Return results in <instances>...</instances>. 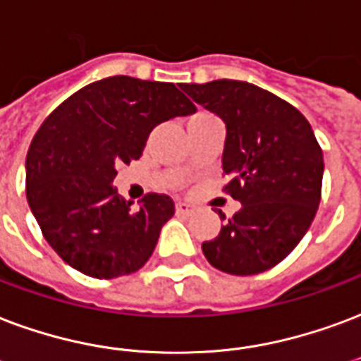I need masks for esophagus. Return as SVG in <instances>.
<instances>
[{"label":"esophagus","instance_id":"obj_1","mask_svg":"<svg viewBox=\"0 0 361 361\" xmlns=\"http://www.w3.org/2000/svg\"><path fill=\"white\" fill-rule=\"evenodd\" d=\"M175 211H177V215H192L194 213V205H190V203L186 202H178L177 205H175Z\"/></svg>","mask_w":361,"mask_h":361}]
</instances>
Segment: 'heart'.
Instances as JSON below:
<instances>
[{
    "mask_svg": "<svg viewBox=\"0 0 361 361\" xmlns=\"http://www.w3.org/2000/svg\"><path fill=\"white\" fill-rule=\"evenodd\" d=\"M196 116H203V114H196ZM196 116H194V118H196Z\"/></svg>",
    "mask_w": 361,
    "mask_h": 361,
    "instance_id": "obj_1",
    "label": "heart"
}]
</instances>
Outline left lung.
<instances>
[{
  "label": "left lung",
  "mask_w": 361,
  "mask_h": 361,
  "mask_svg": "<svg viewBox=\"0 0 361 361\" xmlns=\"http://www.w3.org/2000/svg\"><path fill=\"white\" fill-rule=\"evenodd\" d=\"M197 104L226 123L222 175L242 209L226 219L205 259L221 272L253 276L291 253L310 228L324 177V152L308 119L274 93L245 81L183 83Z\"/></svg>",
  "instance_id": "1"
}]
</instances>
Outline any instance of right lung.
<instances>
[{
  "label": "right lung",
  "instance_id": "1",
  "mask_svg": "<svg viewBox=\"0 0 361 361\" xmlns=\"http://www.w3.org/2000/svg\"><path fill=\"white\" fill-rule=\"evenodd\" d=\"M192 112L173 83L112 75L49 114L26 156V197L62 261L99 280L145 267L175 203L148 192L135 209L112 184L116 165L139 159L154 127Z\"/></svg>",
  "mask_w": 361,
  "mask_h": 361
}]
</instances>
